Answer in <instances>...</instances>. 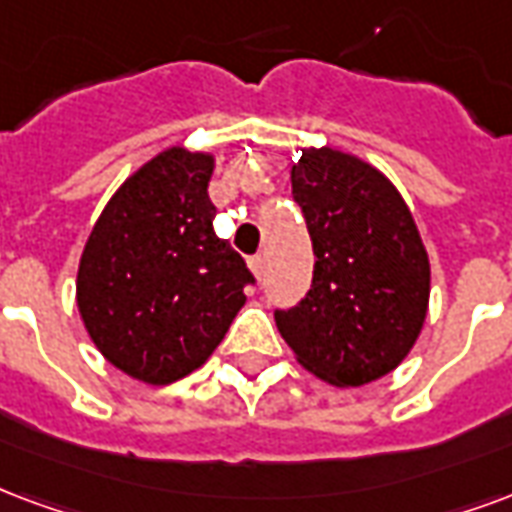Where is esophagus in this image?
<instances>
[{
	"label": "esophagus",
	"mask_w": 512,
	"mask_h": 512,
	"mask_svg": "<svg viewBox=\"0 0 512 512\" xmlns=\"http://www.w3.org/2000/svg\"><path fill=\"white\" fill-rule=\"evenodd\" d=\"M249 268H252V274H255L257 279H263V274H266V257L263 255L249 257Z\"/></svg>",
	"instance_id": "esophagus-1"
}]
</instances>
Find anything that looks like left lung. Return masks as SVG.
Listing matches in <instances>:
<instances>
[{
  "label": "left lung",
  "instance_id": "obj_1",
  "mask_svg": "<svg viewBox=\"0 0 512 512\" xmlns=\"http://www.w3.org/2000/svg\"><path fill=\"white\" fill-rule=\"evenodd\" d=\"M312 236L314 276L276 328L306 372L358 388L399 366L429 314L431 266L410 206L355 154L306 146L290 168Z\"/></svg>",
  "mask_w": 512,
  "mask_h": 512
}]
</instances>
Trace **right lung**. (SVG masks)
I'll use <instances>...</instances> for the list:
<instances>
[{"instance_id": "1", "label": "right lung", "mask_w": 512, "mask_h": 512, "mask_svg": "<svg viewBox=\"0 0 512 512\" xmlns=\"http://www.w3.org/2000/svg\"><path fill=\"white\" fill-rule=\"evenodd\" d=\"M214 165V151H160L113 192L81 252L83 328L105 361L146 385L200 369L246 304L252 274L211 227Z\"/></svg>"}]
</instances>
